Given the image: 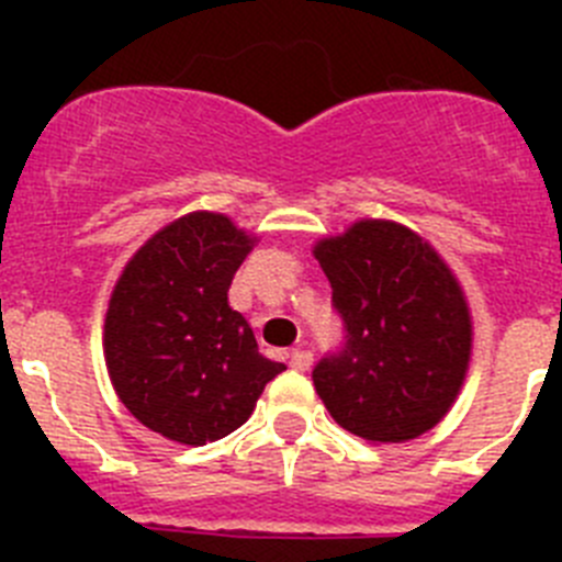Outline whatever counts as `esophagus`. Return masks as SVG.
<instances>
[{
  "label": "esophagus",
  "instance_id": "esophagus-1",
  "mask_svg": "<svg viewBox=\"0 0 562 562\" xmlns=\"http://www.w3.org/2000/svg\"><path fill=\"white\" fill-rule=\"evenodd\" d=\"M290 366L295 371H306L312 366V351L304 349V346H301V349H292L290 351Z\"/></svg>",
  "mask_w": 562,
  "mask_h": 562
}]
</instances>
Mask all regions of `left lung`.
I'll return each instance as SVG.
<instances>
[{"mask_svg":"<svg viewBox=\"0 0 562 562\" xmlns=\"http://www.w3.org/2000/svg\"><path fill=\"white\" fill-rule=\"evenodd\" d=\"M342 349L312 371L331 419L369 441L430 430L459 396L473 349L464 292L439 252L396 222L362 220L317 241Z\"/></svg>","mask_w":562,"mask_h":562,"instance_id":"left-lung-1","label":"left lung"}]
</instances>
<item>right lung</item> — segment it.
<instances>
[{"label":"right lung","instance_id":"right-lung-1","mask_svg":"<svg viewBox=\"0 0 562 562\" xmlns=\"http://www.w3.org/2000/svg\"><path fill=\"white\" fill-rule=\"evenodd\" d=\"M252 238L222 213L196 211L154 233L123 270L103 326L106 369L148 430L207 445L250 419L286 369L258 355L227 290Z\"/></svg>","mask_w":562,"mask_h":562}]
</instances>
